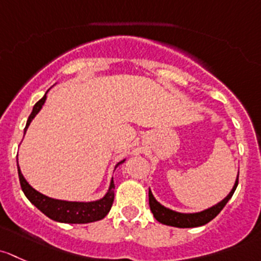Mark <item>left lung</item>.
<instances>
[{"instance_id": "1", "label": "left lung", "mask_w": 261, "mask_h": 261, "mask_svg": "<svg viewBox=\"0 0 261 261\" xmlns=\"http://www.w3.org/2000/svg\"><path fill=\"white\" fill-rule=\"evenodd\" d=\"M239 184V174L236 177L235 185H233L232 190L230 191L229 195L224 198L222 201H220L219 203L214 205L210 208H206V210L201 212H195V214H182V212H177L170 208L165 207L163 205H161L157 200L154 198V196L152 195V192H148L149 197V207L152 211L153 216L157 220L158 222L163 225H168V226H174V227H197L202 226V225L210 222L212 219L217 216L220 214V211L225 207L229 200L232 197L233 192H235L236 187Z\"/></svg>"}]
</instances>
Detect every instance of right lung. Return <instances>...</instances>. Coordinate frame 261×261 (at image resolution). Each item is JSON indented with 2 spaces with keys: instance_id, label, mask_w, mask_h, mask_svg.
Masks as SVG:
<instances>
[{
  "instance_id": "add662e5",
  "label": "right lung",
  "mask_w": 261,
  "mask_h": 261,
  "mask_svg": "<svg viewBox=\"0 0 261 261\" xmlns=\"http://www.w3.org/2000/svg\"><path fill=\"white\" fill-rule=\"evenodd\" d=\"M49 91V90H47ZM37 101L32 108V112L29 117L28 123L25 127V133L28 130L29 125L32 122L36 114L41 111L42 106H44L45 100H46V94ZM125 160L120 161L117 163L115 168L119 165H122ZM17 171H18V178H20L21 189H22L23 193L29 201L34 206H36L42 214L46 215L47 217L54 221L58 222H65V224H89V222L99 221V220L104 219L111 211L113 201H114V182H111L108 192L106 193L103 198L96 201H91V202H72V201H63V200H55V198L47 197V196L42 195L39 191L32 189L25 177L21 173L20 167H18V161H17Z\"/></svg>"
}]
</instances>
